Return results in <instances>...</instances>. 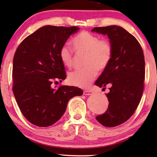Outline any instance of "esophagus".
<instances>
[{
    "instance_id": "34e87169",
    "label": "esophagus",
    "mask_w": 157,
    "mask_h": 157,
    "mask_svg": "<svg viewBox=\"0 0 157 157\" xmlns=\"http://www.w3.org/2000/svg\"><path fill=\"white\" fill-rule=\"evenodd\" d=\"M93 94L94 92L91 91V90H86V91H83V95L89 96V95H92Z\"/></svg>"
}]
</instances>
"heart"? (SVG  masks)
Listing matches in <instances>:
<instances>
[{
    "instance_id": "heart-1",
    "label": "heart",
    "mask_w": 157,
    "mask_h": 157,
    "mask_svg": "<svg viewBox=\"0 0 157 157\" xmlns=\"http://www.w3.org/2000/svg\"><path fill=\"white\" fill-rule=\"evenodd\" d=\"M73 48L77 53H86L83 60L84 68L69 73L68 80L71 84L81 88H87L91 84L98 71L106 69L112 59L113 48L107 40L87 31H82L71 40ZM59 58L62 63L68 68L73 65V53L67 45L59 49Z\"/></svg>"
}]
</instances>
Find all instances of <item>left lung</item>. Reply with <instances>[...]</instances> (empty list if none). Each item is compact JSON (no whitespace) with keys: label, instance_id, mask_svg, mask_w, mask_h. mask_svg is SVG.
Wrapping results in <instances>:
<instances>
[{"label":"left lung","instance_id":"left-lung-1","mask_svg":"<svg viewBox=\"0 0 157 157\" xmlns=\"http://www.w3.org/2000/svg\"><path fill=\"white\" fill-rule=\"evenodd\" d=\"M91 31L106 35L113 48L110 63L95 82L100 88L111 84L106 94L109 106L96 119L103 126L114 127L127 121L140 102L145 77L144 56L136 38L122 27H95Z\"/></svg>","mask_w":157,"mask_h":157}]
</instances>
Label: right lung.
Listing matches in <instances>:
<instances>
[{"mask_svg":"<svg viewBox=\"0 0 157 157\" xmlns=\"http://www.w3.org/2000/svg\"><path fill=\"white\" fill-rule=\"evenodd\" d=\"M78 30L45 25L25 38L15 53L13 91L23 115L34 125H53L65 113L68 101L83 94L76 86H51L53 81L66 78L59 49Z\"/></svg>","mask_w":157,"mask_h":157,"instance_id":"obj_1","label":"right lung"}]
</instances>
